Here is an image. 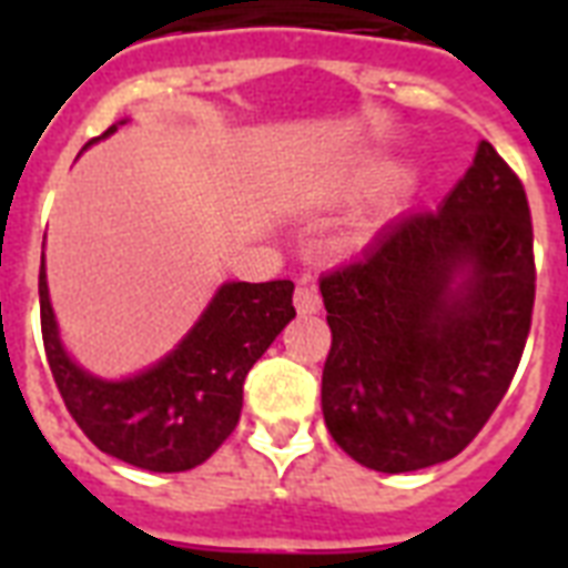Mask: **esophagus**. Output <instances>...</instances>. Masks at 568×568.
<instances>
[{
	"mask_svg": "<svg viewBox=\"0 0 568 568\" xmlns=\"http://www.w3.org/2000/svg\"><path fill=\"white\" fill-rule=\"evenodd\" d=\"M294 306H297V312L301 315H312V312L321 310V294L318 288L312 283H297V288H294Z\"/></svg>",
	"mask_w": 568,
	"mask_h": 568,
	"instance_id": "esophagus-1",
	"label": "esophagus"
}]
</instances>
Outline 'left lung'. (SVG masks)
Returning a JSON list of instances; mask_svg holds the SVG:
<instances>
[{"label": "left lung", "mask_w": 568, "mask_h": 568, "mask_svg": "<svg viewBox=\"0 0 568 568\" xmlns=\"http://www.w3.org/2000/svg\"><path fill=\"white\" fill-rule=\"evenodd\" d=\"M534 294L525 185L480 141L436 212L400 214L321 276V409L338 448L386 475L457 457L510 388Z\"/></svg>", "instance_id": "obj_1"}]
</instances>
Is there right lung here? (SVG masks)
<instances>
[{
    "label": "right lung",
    "instance_id": "add662e5",
    "mask_svg": "<svg viewBox=\"0 0 568 568\" xmlns=\"http://www.w3.org/2000/svg\"><path fill=\"white\" fill-rule=\"evenodd\" d=\"M38 292L49 372L64 406L97 448L146 471H189L221 448L241 418L244 377L294 318L292 280L223 283L162 363L138 377L100 379L82 372L58 338L43 258Z\"/></svg>",
    "mask_w": 568,
    "mask_h": 568
}]
</instances>
